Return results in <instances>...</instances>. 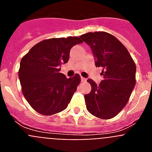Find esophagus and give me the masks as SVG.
I'll return each mask as SVG.
<instances>
[{
    "label": "esophagus",
    "mask_w": 152,
    "mask_h": 152,
    "mask_svg": "<svg viewBox=\"0 0 152 152\" xmlns=\"http://www.w3.org/2000/svg\"><path fill=\"white\" fill-rule=\"evenodd\" d=\"M80 80H81V81H82V82H84V81H86V80H87V79L84 78V77H80Z\"/></svg>",
    "instance_id": "esophagus-1"
}]
</instances>
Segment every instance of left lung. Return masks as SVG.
Listing matches in <instances>:
<instances>
[{
	"label": "left lung",
	"mask_w": 152,
	"mask_h": 152,
	"mask_svg": "<svg viewBox=\"0 0 152 152\" xmlns=\"http://www.w3.org/2000/svg\"><path fill=\"white\" fill-rule=\"evenodd\" d=\"M80 38L91 47L96 67L103 68L99 85L88 79L91 91L84 95L86 107L96 117L110 119L128 103L135 85V64L126 47L110 33H88Z\"/></svg>",
	"instance_id": "1"
}]
</instances>
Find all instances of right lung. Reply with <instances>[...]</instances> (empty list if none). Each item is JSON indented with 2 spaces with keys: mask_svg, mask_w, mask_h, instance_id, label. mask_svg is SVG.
<instances>
[{
  "mask_svg": "<svg viewBox=\"0 0 152 152\" xmlns=\"http://www.w3.org/2000/svg\"><path fill=\"white\" fill-rule=\"evenodd\" d=\"M82 41L77 36L40 42L21 59L19 79L29 105L42 115L64 110L80 81L78 74L67 78L61 64L69 59L70 50Z\"/></svg>",
  "mask_w": 152,
  "mask_h": 152,
  "instance_id": "right-lung-1",
  "label": "right lung"
}]
</instances>
